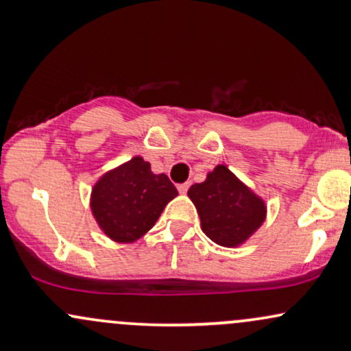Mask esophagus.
Wrapping results in <instances>:
<instances>
[{"label":"esophagus","instance_id":"obj_1","mask_svg":"<svg viewBox=\"0 0 351 351\" xmlns=\"http://www.w3.org/2000/svg\"><path fill=\"white\" fill-rule=\"evenodd\" d=\"M188 188H189V184H188V183H181V184H178V191H180V195H186Z\"/></svg>","mask_w":351,"mask_h":351}]
</instances>
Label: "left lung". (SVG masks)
I'll return each mask as SVG.
<instances>
[{
  "label": "left lung",
  "mask_w": 351,
  "mask_h": 351,
  "mask_svg": "<svg viewBox=\"0 0 351 351\" xmlns=\"http://www.w3.org/2000/svg\"><path fill=\"white\" fill-rule=\"evenodd\" d=\"M188 196L196 206L204 234L223 247L243 245L267 216L265 201L226 165H216L203 183L188 189Z\"/></svg>",
  "instance_id": "1"
}]
</instances>
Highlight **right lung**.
I'll return each mask as SVG.
<instances>
[{
  "instance_id": "obj_1",
  "label": "right lung",
  "mask_w": 351,
  "mask_h": 351,
  "mask_svg": "<svg viewBox=\"0 0 351 351\" xmlns=\"http://www.w3.org/2000/svg\"><path fill=\"white\" fill-rule=\"evenodd\" d=\"M176 195L165 173L155 175L150 163L135 155L95 181L90 211L100 231L114 243L132 244L155 226Z\"/></svg>"
}]
</instances>
